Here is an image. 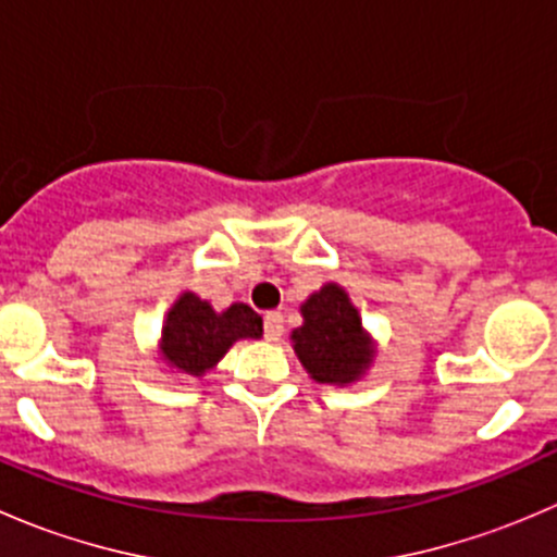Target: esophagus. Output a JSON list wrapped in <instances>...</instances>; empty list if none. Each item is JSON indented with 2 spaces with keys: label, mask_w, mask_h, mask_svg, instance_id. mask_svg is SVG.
Masks as SVG:
<instances>
[{
  "label": "esophagus",
  "mask_w": 557,
  "mask_h": 557,
  "mask_svg": "<svg viewBox=\"0 0 557 557\" xmlns=\"http://www.w3.org/2000/svg\"><path fill=\"white\" fill-rule=\"evenodd\" d=\"M263 336L269 342H277L283 336V314L267 312V318H263Z\"/></svg>",
  "instance_id": "obj_1"
}]
</instances>
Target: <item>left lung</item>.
I'll list each match as a JSON object with an SVG mask.
<instances>
[{
	"label": "left lung",
	"instance_id": "1",
	"mask_svg": "<svg viewBox=\"0 0 557 557\" xmlns=\"http://www.w3.org/2000/svg\"><path fill=\"white\" fill-rule=\"evenodd\" d=\"M305 325L290 334L294 350L318 383H352L372 361L358 310L339 285H325L301 305Z\"/></svg>",
	"mask_w": 557,
	"mask_h": 557
}]
</instances>
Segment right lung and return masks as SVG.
I'll use <instances>...</instances> for the list:
<instances>
[{
  "label": "right lung",
  "instance_id": "obj_1",
  "mask_svg": "<svg viewBox=\"0 0 557 557\" xmlns=\"http://www.w3.org/2000/svg\"><path fill=\"white\" fill-rule=\"evenodd\" d=\"M263 320L247 305H232L226 312H215L199 296L183 294L172 307L164 325V361L185 374H205L215 367L237 339H258Z\"/></svg>",
  "mask_w": 557,
  "mask_h": 557
}]
</instances>
